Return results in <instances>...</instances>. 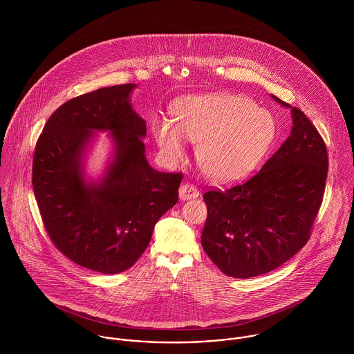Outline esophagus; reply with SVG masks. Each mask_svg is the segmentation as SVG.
<instances>
[{"label":"esophagus","instance_id":"esophagus-1","mask_svg":"<svg viewBox=\"0 0 354 354\" xmlns=\"http://www.w3.org/2000/svg\"><path fill=\"white\" fill-rule=\"evenodd\" d=\"M178 194H180V199L181 201H191V199H196L199 196L198 188L195 185H192V184H188V183L183 184L180 187Z\"/></svg>","mask_w":354,"mask_h":354}]
</instances>
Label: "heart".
<instances>
[{
    "label": "heart",
    "mask_w": 354,
    "mask_h": 354,
    "mask_svg": "<svg viewBox=\"0 0 354 354\" xmlns=\"http://www.w3.org/2000/svg\"><path fill=\"white\" fill-rule=\"evenodd\" d=\"M169 118L152 122V136L166 159L184 158L187 140L198 145L203 173L215 183H239L259 167L275 142L274 115L243 95L212 94L185 97Z\"/></svg>",
    "instance_id": "heart-1"
}]
</instances>
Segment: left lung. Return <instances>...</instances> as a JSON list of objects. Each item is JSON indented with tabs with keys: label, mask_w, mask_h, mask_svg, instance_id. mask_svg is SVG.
<instances>
[{
	"label": "left lung",
	"mask_w": 354,
	"mask_h": 354,
	"mask_svg": "<svg viewBox=\"0 0 354 354\" xmlns=\"http://www.w3.org/2000/svg\"><path fill=\"white\" fill-rule=\"evenodd\" d=\"M271 97L290 109V136L251 180L203 195V250L233 278L270 272L299 252L326 187L328 158L319 132L301 110Z\"/></svg>",
	"instance_id": "left-lung-1"
}]
</instances>
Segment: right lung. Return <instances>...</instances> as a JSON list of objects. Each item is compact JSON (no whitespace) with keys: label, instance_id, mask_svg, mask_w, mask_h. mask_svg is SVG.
Wrapping results in <instances>:
<instances>
[{"label":"right lung","instance_id":"1","mask_svg":"<svg viewBox=\"0 0 354 354\" xmlns=\"http://www.w3.org/2000/svg\"><path fill=\"white\" fill-rule=\"evenodd\" d=\"M138 84L111 86L61 104L38 139L32 187L54 245L76 264L118 274L150 244L155 223L178 201L183 174L155 170L146 158V121L131 94ZM98 131L111 156L98 178L86 173Z\"/></svg>","mask_w":354,"mask_h":354}]
</instances>
